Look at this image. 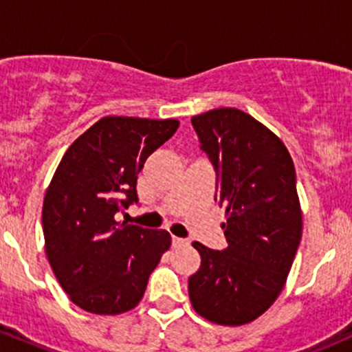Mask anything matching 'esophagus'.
Returning a JSON list of instances; mask_svg holds the SVG:
<instances>
[{
	"mask_svg": "<svg viewBox=\"0 0 352 352\" xmlns=\"http://www.w3.org/2000/svg\"><path fill=\"white\" fill-rule=\"evenodd\" d=\"M172 245H173V248H182V246L189 245V241H187V239H184V238H175V236H173Z\"/></svg>",
	"mask_w": 352,
	"mask_h": 352,
	"instance_id": "esophagus-1",
	"label": "esophagus"
}]
</instances>
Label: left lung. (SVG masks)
Listing matches in <instances>:
<instances>
[{
    "instance_id": "obj_1",
    "label": "left lung",
    "mask_w": 352,
    "mask_h": 352,
    "mask_svg": "<svg viewBox=\"0 0 352 352\" xmlns=\"http://www.w3.org/2000/svg\"><path fill=\"white\" fill-rule=\"evenodd\" d=\"M217 175L228 246L195 241L201 265L189 278L199 316L226 327L257 320L281 294L302 238V213L290 153L269 128L234 107L191 118Z\"/></svg>"
}]
</instances>
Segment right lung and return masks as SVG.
Wrapping results in <instances>:
<instances>
[{"instance_id":"obj_1","label":"right lung","mask_w":352,"mask_h":352,"mask_svg":"<svg viewBox=\"0 0 352 352\" xmlns=\"http://www.w3.org/2000/svg\"><path fill=\"white\" fill-rule=\"evenodd\" d=\"M177 128V120L102 118L60 160L43 201L45 252L60 287L81 309H133L172 245L165 229L118 222L116 213L139 203V172Z\"/></svg>"}]
</instances>
